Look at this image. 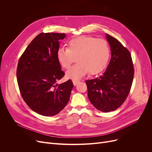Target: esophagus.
I'll return each instance as SVG.
<instances>
[{
	"mask_svg": "<svg viewBox=\"0 0 152 152\" xmlns=\"http://www.w3.org/2000/svg\"><path fill=\"white\" fill-rule=\"evenodd\" d=\"M79 81L75 80H73V85H74V86H76L78 83H79Z\"/></svg>",
	"mask_w": 152,
	"mask_h": 152,
	"instance_id": "esophagus-1",
	"label": "esophagus"
}]
</instances>
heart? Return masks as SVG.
Listing matches in <instances>:
<instances>
[{
	"label": "heart",
	"mask_w": 152,
	"mask_h": 152,
	"mask_svg": "<svg viewBox=\"0 0 152 152\" xmlns=\"http://www.w3.org/2000/svg\"><path fill=\"white\" fill-rule=\"evenodd\" d=\"M110 56L108 42L103 39L80 37L72 39L68 48H61L57 52V59L60 66L68 69L76 61L77 65L66 73L68 79L79 80L87 73L96 74L107 66Z\"/></svg>",
	"instance_id": "heart-1"
}]
</instances>
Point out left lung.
Returning a JSON list of instances; mask_svg holds the SVG:
<instances>
[{
    "mask_svg": "<svg viewBox=\"0 0 152 152\" xmlns=\"http://www.w3.org/2000/svg\"><path fill=\"white\" fill-rule=\"evenodd\" d=\"M106 35L111 48V60L102 75L86 83L91 103L98 110L109 112L120 107L127 98L134 69L129 50L113 37Z\"/></svg>",
    "mask_w": 152,
    "mask_h": 152,
    "instance_id": "left-lung-1",
    "label": "left lung"
}]
</instances>
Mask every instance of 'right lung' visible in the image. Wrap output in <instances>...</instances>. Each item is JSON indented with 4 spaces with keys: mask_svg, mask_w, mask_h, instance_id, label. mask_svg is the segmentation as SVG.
<instances>
[{
    "mask_svg": "<svg viewBox=\"0 0 152 152\" xmlns=\"http://www.w3.org/2000/svg\"><path fill=\"white\" fill-rule=\"evenodd\" d=\"M65 34L40 33L31 41L18 61L16 75L21 95L28 107L40 115L53 116L65 108L73 84L65 75L57 59L59 40Z\"/></svg>",
    "mask_w": 152,
    "mask_h": 152,
    "instance_id": "right-lung-1",
    "label": "right lung"
}]
</instances>
